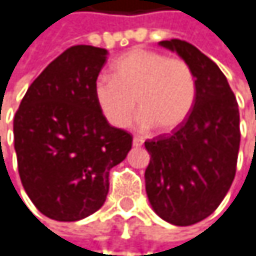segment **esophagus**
I'll use <instances>...</instances> for the list:
<instances>
[{
    "label": "esophagus",
    "instance_id": "obj_1",
    "mask_svg": "<svg viewBox=\"0 0 256 256\" xmlns=\"http://www.w3.org/2000/svg\"><path fill=\"white\" fill-rule=\"evenodd\" d=\"M144 144V140L142 138H140V136H135L134 138V147H141Z\"/></svg>",
    "mask_w": 256,
    "mask_h": 256
}]
</instances>
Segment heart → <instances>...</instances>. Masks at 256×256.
<instances>
[{
  "label": "heart",
  "instance_id": "1",
  "mask_svg": "<svg viewBox=\"0 0 256 256\" xmlns=\"http://www.w3.org/2000/svg\"><path fill=\"white\" fill-rule=\"evenodd\" d=\"M110 70L112 77L100 76L94 83L96 102L110 126L126 127L136 104L142 129L154 126L159 132H172L190 116L197 82L186 60L148 48H132Z\"/></svg>",
  "mask_w": 256,
  "mask_h": 256
}]
</instances>
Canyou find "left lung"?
Segmentation results:
<instances>
[{
  "label": "left lung",
  "mask_w": 256,
  "mask_h": 256,
  "mask_svg": "<svg viewBox=\"0 0 256 256\" xmlns=\"http://www.w3.org/2000/svg\"><path fill=\"white\" fill-rule=\"evenodd\" d=\"M196 76L197 98L190 116L172 132L146 141L150 164L146 191L153 211L176 226L211 216L229 191L240 148L238 103L220 68L194 45L170 39Z\"/></svg>",
  "instance_id": "left-lung-1"
}]
</instances>
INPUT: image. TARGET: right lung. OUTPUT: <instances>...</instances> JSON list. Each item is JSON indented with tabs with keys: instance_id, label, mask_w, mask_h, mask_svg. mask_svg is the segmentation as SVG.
<instances>
[{
	"instance_id": "add662e5",
	"label": "right lung",
	"mask_w": 256,
	"mask_h": 256,
	"mask_svg": "<svg viewBox=\"0 0 256 256\" xmlns=\"http://www.w3.org/2000/svg\"><path fill=\"white\" fill-rule=\"evenodd\" d=\"M108 51L74 45L30 84L13 120L18 172L48 218L77 222L98 211L109 172L126 159L132 135L102 114L94 83Z\"/></svg>"
}]
</instances>
